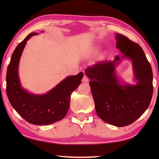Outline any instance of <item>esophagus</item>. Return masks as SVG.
Here are the masks:
<instances>
[{
    "label": "esophagus",
    "mask_w": 159,
    "mask_h": 159,
    "mask_svg": "<svg viewBox=\"0 0 159 159\" xmlns=\"http://www.w3.org/2000/svg\"><path fill=\"white\" fill-rule=\"evenodd\" d=\"M82 80H83V82H84V83H87V82H89V79H88V78H87V76L84 75Z\"/></svg>",
    "instance_id": "esophagus-1"
}]
</instances>
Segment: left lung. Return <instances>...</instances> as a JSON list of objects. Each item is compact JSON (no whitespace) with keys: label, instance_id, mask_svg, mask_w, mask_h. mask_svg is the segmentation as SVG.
Returning <instances> with one entry per match:
<instances>
[{"label":"left lung","instance_id":"obj_1","mask_svg":"<svg viewBox=\"0 0 159 159\" xmlns=\"http://www.w3.org/2000/svg\"><path fill=\"white\" fill-rule=\"evenodd\" d=\"M116 48L121 56L88 67L89 78L98 116L116 126H128L142 115L150 105L153 93V74L143 49L138 43L120 33L116 34ZM124 58L131 61L135 85L121 83L115 68Z\"/></svg>","mask_w":159,"mask_h":159}]
</instances>
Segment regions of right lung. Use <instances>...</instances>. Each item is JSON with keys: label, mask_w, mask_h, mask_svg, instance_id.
Returning <instances> with one entry per match:
<instances>
[{"label": "right lung", "mask_w": 159, "mask_h": 159, "mask_svg": "<svg viewBox=\"0 0 159 159\" xmlns=\"http://www.w3.org/2000/svg\"><path fill=\"white\" fill-rule=\"evenodd\" d=\"M31 33L17 46L7 67L6 76L7 94L17 113L29 123L35 125H49L64 118L70 107V96L81 83L83 73L66 77L46 93L37 95L29 93L22 87L18 75L20 57Z\"/></svg>", "instance_id": "add662e5"}]
</instances>
